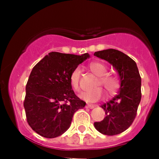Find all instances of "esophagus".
<instances>
[{
  "label": "esophagus",
  "mask_w": 159,
  "mask_h": 159,
  "mask_svg": "<svg viewBox=\"0 0 159 159\" xmlns=\"http://www.w3.org/2000/svg\"><path fill=\"white\" fill-rule=\"evenodd\" d=\"M85 108H90V109H92V108H94V105H90V104H87L85 106Z\"/></svg>",
  "instance_id": "34e87169"
}]
</instances>
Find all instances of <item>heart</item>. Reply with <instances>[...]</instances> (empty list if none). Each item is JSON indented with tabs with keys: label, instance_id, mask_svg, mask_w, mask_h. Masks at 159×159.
Segmentation results:
<instances>
[{
	"label": "heart",
	"instance_id": "obj_1",
	"mask_svg": "<svg viewBox=\"0 0 159 159\" xmlns=\"http://www.w3.org/2000/svg\"><path fill=\"white\" fill-rule=\"evenodd\" d=\"M89 68L94 75L98 76V80L94 84V89L83 92L80 95L81 99L89 102H94L98 101L103 95V91L100 87L103 86L108 94H114L119 88L118 79L113 75L107 74L108 68L104 64L98 61L90 63ZM81 70L77 67L72 70L70 75V83L72 89L75 91H80V81H81Z\"/></svg>",
	"mask_w": 159,
	"mask_h": 159
}]
</instances>
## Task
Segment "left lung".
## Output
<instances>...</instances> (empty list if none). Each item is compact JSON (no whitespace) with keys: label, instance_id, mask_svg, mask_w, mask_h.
Listing matches in <instances>:
<instances>
[{"label":"left lung","instance_id":"left-lung-1","mask_svg":"<svg viewBox=\"0 0 159 159\" xmlns=\"http://www.w3.org/2000/svg\"><path fill=\"white\" fill-rule=\"evenodd\" d=\"M94 55L109 62L119 75L121 87L118 94L101 106L106 117L94 123L102 134L115 135L129 129L135 118L142 98V79L135 61L121 51L107 49Z\"/></svg>","mask_w":159,"mask_h":159}]
</instances>
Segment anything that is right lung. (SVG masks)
<instances>
[{
	"mask_svg": "<svg viewBox=\"0 0 159 159\" xmlns=\"http://www.w3.org/2000/svg\"><path fill=\"white\" fill-rule=\"evenodd\" d=\"M89 57L51 52L33 68L26 84L24 107L27 121L44 138H56L69 129L75 112L86 103L72 90V70Z\"/></svg>",
	"mask_w": 159,
	"mask_h": 159,
	"instance_id": "right-lung-1",
	"label": "right lung"
}]
</instances>
